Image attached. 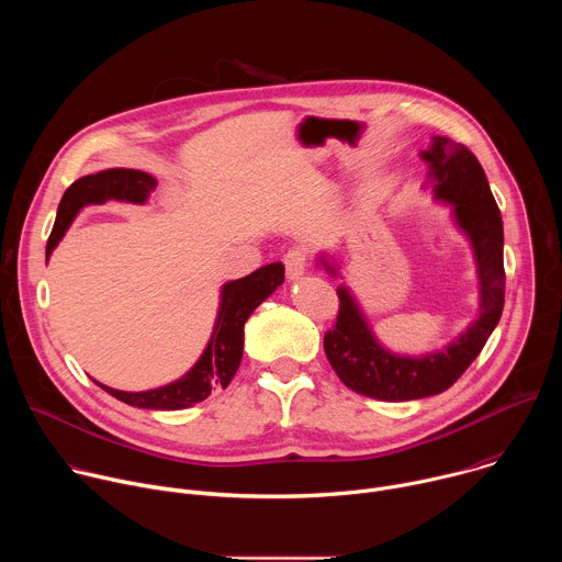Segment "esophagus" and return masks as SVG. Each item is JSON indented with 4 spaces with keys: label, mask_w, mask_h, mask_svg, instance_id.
<instances>
[{
    "label": "esophagus",
    "mask_w": 562,
    "mask_h": 562,
    "mask_svg": "<svg viewBox=\"0 0 562 562\" xmlns=\"http://www.w3.org/2000/svg\"><path fill=\"white\" fill-rule=\"evenodd\" d=\"M284 269H286V280L289 282L300 280L304 276V269H306V254L302 249H291L284 256Z\"/></svg>",
    "instance_id": "34e87169"
}]
</instances>
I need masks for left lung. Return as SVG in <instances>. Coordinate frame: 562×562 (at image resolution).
Returning <instances> with one entry per match:
<instances>
[{"label": "left lung", "instance_id": "left-lung-1", "mask_svg": "<svg viewBox=\"0 0 562 562\" xmlns=\"http://www.w3.org/2000/svg\"><path fill=\"white\" fill-rule=\"evenodd\" d=\"M420 159L429 167L423 187L431 189L436 202L451 206V220L471 247L477 315L464 331L436 351L397 353L378 340L362 304L342 282L338 286V323L325 336V353L349 389L386 403L420 400L449 389L483 351L505 304L503 217L483 167L467 146L440 135H434L431 146L420 150ZM317 265L342 280L334 256L319 254Z\"/></svg>", "mask_w": 562, "mask_h": 562}]
</instances>
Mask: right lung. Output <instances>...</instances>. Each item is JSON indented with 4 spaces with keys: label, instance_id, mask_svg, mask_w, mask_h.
<instances>
[{
    "label": "right lung",
    "instance_id": "right-lung-1",
    "mask_svg": "<svg viewBox=\"0 0 562 562\" xmlns=\"http://www.w3.org/2000/svg\"><path fill=\"white\" fill-rule=\"evenodd\" d=\"M155 187L157 180L153 176L135 169H109L72 182L57 206L55 226L46 245V260L85 206L104 204L109 200L146 204ZM282 282L284 267L280 262L267 265L247 278L224 282L220 289V306L211 338L198 362L182 378L148 391H120L102 382L98 384L113 397L137 409L178 412L202 403L213 389H226L233 380L239 362H243L245 323Z\"/></svg>",
    "mask_w": 562,
    "mask_h": 562
}]
</instances>
